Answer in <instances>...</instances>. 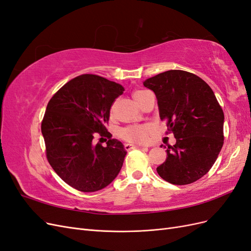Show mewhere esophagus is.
I'll return each instance as SVG.
<instances>
[{
	"label": "esophagus",
	"mask_w": 251,
	"mask_h": 251,
	"mask_svg": "<svg viewBox=\"0 0 251 251\" xmlns=\"http://www.w3.org/2000/svg\"><path fill=\"white\" fill-rule=\"evenodd\" d=\"M140 148H143V147L136 146V144H132V143H126L125 144L126 151H130V150H133V149H140Z\"/></svg>",
	"instance_id": "1"
}]
</instances>
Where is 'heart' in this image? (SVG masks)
Wrapping results in <instances>:
<instances>
[{"mask_svg": "<svg viewBox=\"0 0 251 251\" xmlns=\"http://www.w3.org/2000/svg\"><path fill=\"white\" fill-rule=\"evenodd\" d=\"M146 92V90H136L133 92V97L136 101H139L141 95ZM114 112H115V102H114L110 108V116H114ZM153 131V126L149 124L144 125H132L127 126L124 128H121L120 136L125 140L130 142L136 143H144L147 142L149 135Z\"/></svg>", "mask_w": 251, "mask_h": 251, "instance_id": "obj_1", "label": "heart"}]
</instances>
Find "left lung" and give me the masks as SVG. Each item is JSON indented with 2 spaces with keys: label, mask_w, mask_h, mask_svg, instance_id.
<instances>
[{
  "label": "left lung",
  "mask_w": 251,
  "mask_h": 251,
  "mask_svg": "<svg viewBox=\"0 0 251 251\" xmlns=\"http://www.w3.org/2000/svg\"><path fill=\"white\" fill-rule=\"evenodd\" d=\"M143 85L154 91L160 118L176 138L175 146H168L158 175L175 185L199 180L214 165L224 143V113L211 88L182 70L165 71Z\"/></svg>",
  "instance_id": "1"
}]
</instances>
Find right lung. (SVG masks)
<instances>
[{
  "instance_id": "1",
  "label": "right lung",
  "mask_w": 251,
  "mask_h": 251,
  "mask_svg": "<svg viewBox=\"0 0 251 251\" xmlns=\"http://www.w3.org/2000/svg\"><path fill=\"white\" fill-rule=\"evenodd\" d=\"M124 87L94 74L68 81L52 96L42 121L46 156L52 169L71 187L100 191L117 177L126 151L105 125L110 108ZM108 140L103 147L95 138Z\"/></svg>"
}]
</instances>
